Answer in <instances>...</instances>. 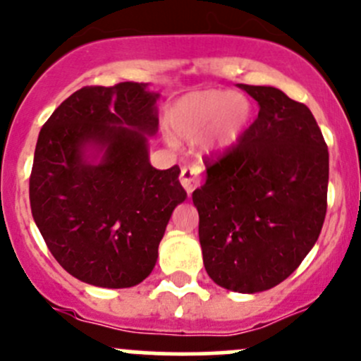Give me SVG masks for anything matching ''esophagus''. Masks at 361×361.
<instances>
[{"label": "esophagus", "instance_id": "obj_1", "mask_svg": "<svg viewBox=\"0 0 361 361\" xmlns=\"http://www.w3.org/2000/svg\"><path fill=\"white\" fill-rule=\"evenodd\" d=\"M180 181H181V185H183L185 190H187L188 193H192L195 188H199L204 181L202 169H200V166H197V164L185 166V168L181 169Z\"/></svg>", "mask_w": 361, "mask_h": 361}]
</instances>
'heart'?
<instances>
[{
	"label": "heart",
	"instance_id": "heart-1",
	"mask_svg": "<svg viewBox=\"0 0 361 361\" xmlns=\"http://www.w3.org/2000/svg\"><path fill=\"white\" fill-rule=\"evenodd\" d=\"M173 126L181 136L197 140L212 130V145L228 147L237 142L249 119V105L242 98L223 91H204L183 98L174 107Z\"/></svg>",
	"mask_w": 361,
	"mask_h": 361
}]
</instances>
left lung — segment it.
<instances>
[{
  "label": "left lung",
  "instance_id": "obj_1",
  "mask_svg": "<svg viewBox=\"0 0 361 361\" xmlns=\"http://www.w3.org/2000/svg\"><path fill=\"white\" fill-rule=\"evenodd\" d=\"M259 104L237 143L206 159L193 192L204 267L218 286H279L317 242L327 212L329 150L305 104L271 86L238 85Z\"/></svg>",
  "mask_w": 361,
  "mask_h": 361
}]
</instances>
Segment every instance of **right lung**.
Here are the masks:
<instances>
[{
	"instance_id": "right-lung-1",
	"label": "right lung",
	"mask_w": 361,
	"mask_h": 361,
	"mask_svg": "<svg viewBox=\"0 0 361 361\" xmlns=\"http://www.w3.org/2000/svg\"><path fill=\"white\" fill-rule=\"evenodd\" d=\"M157 97L130 81L85 86L37 136L32 218L60 267L91 286L124 289L145 280L171 214L187 197L178 166L161 171L149 162ZM86 145L104 152L98 165L82 157Z\"/></svg>"
}]
</instances>
